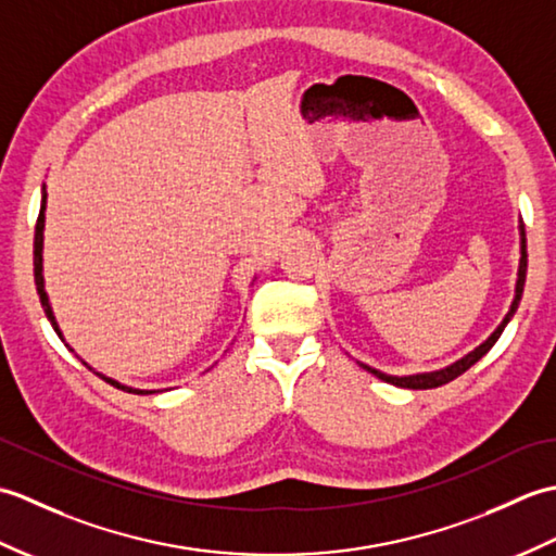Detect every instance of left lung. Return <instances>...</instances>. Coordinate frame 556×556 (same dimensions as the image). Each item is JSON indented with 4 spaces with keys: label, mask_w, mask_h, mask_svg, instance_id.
<instances>
[{
    "label": "left lung",
    "mask_w": 556,
    "mask_h": 556,
    "mask_svg": "<svg viewBox=\"0 0 556 556\" xmlns=\"http://www.w3.org/2000/svg\"><path fill=\"white\" fill-rule=\"evenodd\" d=\"M521 263H518V279H516V296H514V301H511V308H509V313L504 315V320H502V325L494 329V332L482 341L480 346H476L473 351L470 353H466L464 358H458L456 363H452V365H446V368H442V370H434V372H418V375H404V377H396V375H384V372H380V370H375V368H370V365H363L365 370L368 372H372L375 377H380V380H384V382H389V384H396V387H404V389H432V387H442V384H446V382H452V380H456L458 375H464L470 365H476L482 356H485V353L497 344V339L502 337V332H504V327L509 325V320L514 317V313H516V308H518V303H521V296H523V287H526V269H528V253H526V229H523V224L521 227Z\"/></svg>",
    "instance_id": "1"
}]
</instances>
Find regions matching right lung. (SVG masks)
Instances as JSON below:
<instances>
[{
    "label": "right lung",
    "mask_w": 556,
    "mask_h": 556,
    "mask_svg": "<svg viewBox=\"0 0 556 556\" xmlns=\"http://www.w3.org/2000/svg\"><path fill=\"white\" fill-rule=\"evenodd\" d=\"M45 205H47V191H45V186H42V203H40L38 224H35V241H33V271H35V287H38V296H40V303H42V311H45V315H47V320L52 323L54 332L59 334V339L64 341V337H62V329H59V325H56V320H54V313H52L50 299H47V291H45V277H42V241H45L42 231H45ZM83 365H88V363L83 361ZM88 368H90V365H88ZM90 370H92V368H90ZM96 375H100V372H96ZM100 377H102L104 382H110L112 387L122 389V392H128V394H155V392H152V389H134V387H126V384H122V382L112 380V377H104V375H100Z\"/></svg>",
    "instance_id": "1"
}]
</instances>
